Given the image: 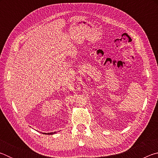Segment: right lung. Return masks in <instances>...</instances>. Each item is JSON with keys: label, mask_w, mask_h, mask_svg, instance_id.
I'll list each match as a JSON object with an SVG mask.
<instances>
[{"label": "right lung", "mask_w": 158, "mask_h": 158, "mask_svg": "<svg viewBox=\"0 0 158 158\" xmlns=\"http://www.w3.org/2000/svg\"><path fill=\"white\" fill-rule=\"evenodd\" d=\"M54 133H56V132H50V133H47L48 135H53V134H54Z\"/></svg>", "instance_id": "obj_1"}]
</instances>
